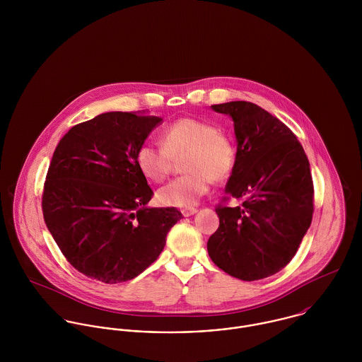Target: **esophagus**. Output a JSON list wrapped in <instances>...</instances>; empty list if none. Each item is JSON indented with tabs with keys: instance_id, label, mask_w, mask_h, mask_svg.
<instances>
[{
	"instance_id": "34e87169",
	"label": "esophagus",
	"mask_w": 362,
	"mask_h": 362,
	"mask_svg": "<svg viewBox=\"0 0 362 362\" xmlns=\"http://www.w3.org/2000/svg\"><path fill=\"white\" fill-rule=\"evenodd\" d=\"M198 210L195 209V207H191V209H182L181 210V213H182V216L184 217H189V216H192V214H195Z\"/></svg>"
}]
</instances>
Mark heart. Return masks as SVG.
I'll return each instance as SVG.
<instances>
[{"mask_svg": "<svg viewBox=\"0 0 362 362\" xmlns=\"http://www.w3.org/2000/svg\"><path fill=\"white\" fill-rule=\"evenodd\" d=\"M161 145L144 144L136 152V165L151 181L161 182L173 167V158L185 155L187 173L164 185L157 201L170 207L195 206L214 181L227 180L237 160L233 141L217 128L198 118H180L167 125L160 135Z\"/></svg>", "mask_w": 362, "mask_h": 362, "instance_id": "b5f03b06", "label": "heart"}]
</instances>
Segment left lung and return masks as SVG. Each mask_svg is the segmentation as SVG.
I'll list each match as a JSON object with an SVG mask.
<instances>
[{
  "label": "left lung",
  "mask_w": 362,
  "mask_h": 362,
  "mask_svg": "<svg viewBox=\"0 0 362 362\" xmlns=\"http://www.w3.org/2000/svg\"><path fill=\"white\" fill-rule=\"evenodd\" d=\"M211 108L234 121L237 160L226 194L243 205L216 207L220 226L207 241V252L230 276L260 280L290 263L310 228V161L291 129L257 104Z\"/></svg>",
  "instance_id": "left-lung-1"
}]
</instances>
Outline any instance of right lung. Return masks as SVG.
<instances>
[{
    "instance_id": "obj_1",
    "label": "right lung",
    "mask_w": 362,
    "mask_h": 362,
    "mask_svg": "<svg viewBox=\"0 0 362 362\" xmlns=\"http://www.w3.org/2000/svg\"><path fill=\"white\" fill-rule=\"evenodd\" d=\"M161 118L110 111L72 127L57 145L42 207L66 260L107 284L149 267L182 217L175 207H148L153 191L136 152Z\"/></svg>"
}]
</instances>
